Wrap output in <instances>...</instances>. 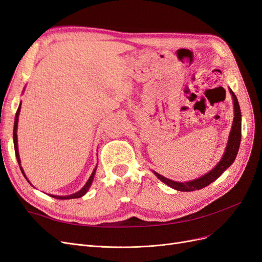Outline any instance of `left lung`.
Instances as JSON below:
<instances>
[{
    "label": "left lung",
    "instance_id": "8db88e82",
    "mask_svg": "<svg viewBox=\"0 0 262 262\" xmlns=\"http://www.w3.org/2000/svg\"><path fill=\"white\" fill-rule=\"evenodd\" d=\"M229 93L232 94L233 96V102H234V121L232 125L231 133H229V138L227 145L225 148V153L222 157V160L219 162V164L214 167L212 170L205 173V175L201 176L200 178L190 180L187 182H178L173 181L168 178H166L156 171H153L156 177L163 181L164 184L171 187L172 189H176L178 191H193V190H199L204 187L209 186L214 180H216L222 173H223L229 166L233 164L235 158L238 153L239 145H241V138H242V114H241V108L238 100H237L236 95L234 92L229 89Z\"/></svg>",
    "mask_w": 262,
    "mask_h": 262
}]
</instances>
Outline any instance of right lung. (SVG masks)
Returning a JSON list of instances; mask_svg holds the SVG:
<instances>
[{
  "label": "right lung",
  "mask_w": 262,
  "mask_h": 262,
  "mask_svg": "<svg viewBox=\"0 0 262 262\" xmlns=\"http://www.w3.org/2000/svg\"><path fill=\"white\" fill-rule=\"evenodd\" d=\"M20 105H21V102L19 104V107H18V109H17V112H16V116H15V122H14V130H13V139H14V148H15V155H16V158H17V162H18V165H19V167H20V170H21V172H23V175H24V177H25L26 179H27V177H26V175H25V172H24V170H23V168H21V166H20V160H19V153H18V146H17V124H18V116H19V112H20ZM97 167V166H96ZM96 167H95V169L93 170V172H92V175H91V177H90V179L87 180V182L85 184V186L80 190V191H77V192H75V193H73V194H70V195H53V194H50V196H52V198H54V199H59V200H67V199H77V198H81V196H83L87 191H89V189H90V187H91V185H92V182H93V179H94V176H95V172H96ZM27 181L29 182V180L27 179Z\"/></svg>",
  "instance_id": "obj_1"
}]
</instances>
